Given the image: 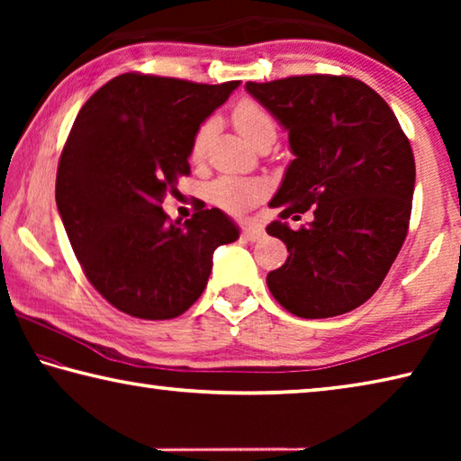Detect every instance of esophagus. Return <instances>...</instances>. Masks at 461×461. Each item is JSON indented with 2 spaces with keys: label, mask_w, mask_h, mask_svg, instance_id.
<instances>
[{
  "label": "esophagus",
  "mask_w": 461,
  "mask_h": 461,
  "mask_svg": "<svg viewBox=\"0 0 461 461\" xmlns=\"http://www.w3.org/2000/svg\"><path fill=\"white\" fill-rule=\"evenodd\" d=\"M241 238L246 241H260L264 238V228L256 221H244L241 223Z\"/></svg>",
  "instance_id": "34e87169"
}]
</instances>
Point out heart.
Masks as SVG:
<instances>
[{"instance_id":"b5f03b06","label":"heart","mask_w":461,"mask_h":461,"mask_svg":"<svg viewBox=\"0 0 461 461\" xmlns=\"http://www.w3.org/2000/svg\"><path fill=\"white\" fill-rule=\"evenodd\" d=\"M233 126L238 134L246 140L249 146L260 142L262 138H275L276 126L272 115L260 104L252 99H244L233 107L231 113ZM209 134H212V123H203L193 138L191 156L199 160L205 152ZM262 197V186L256 181H244V178H220L212 185V199L217 205L228 209V212H244L249 205Z\"/></svg>"}]
</instances>
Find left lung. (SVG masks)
Returning <instances> with one entry per match:
<instances>
[{"label":"left lung","instance_id":"left-lung-1","mask_svg":"<svg viewBox=\"0 0 461 461\" xmlns=\"http://www.w3.org/2000/svg\"><path fill=\"white\" fill-rule=\"evenodd\" d=\"M288 131L294 158L267 231L288 258L268 272L275 299L293 315L325 319L360 307L378 291L407 238L415 158L393 109L352 77L303 75L246 83ZM312 209L307 229L282 220Z\"/></svg>","mask_w":461,"mask_h":461}]
</instances>
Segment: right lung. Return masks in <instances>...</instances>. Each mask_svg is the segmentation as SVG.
<instances>
[{
    "label": "right lung",
    "instance_id": "obj_1",
    "mask_svg": "<svg viewBox=\"0 0 461 461\" xmlns=\"http://www.w3.org/2000/svg\"><path fill=\"white\" fill-rule=\"evenodd\" d=\"M238 87L123 73L77 115L59 162L57 207L85 276L123 313L183 315L205 291L215 249L240 238L217 207L185 223L160 207L189 175L201 123Z\"/></svg>",
    "mask_w": 461,
    "mask_h": 461
}]
</instances>
